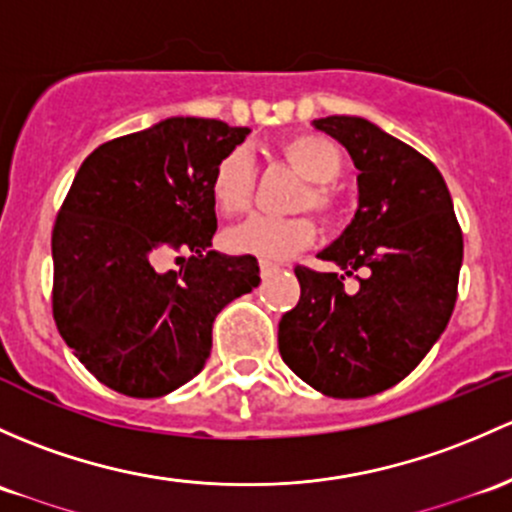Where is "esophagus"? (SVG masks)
<instances>
[{
    "mask_svg": "<svg viewBox=\"0 0 512 512\" xmlns=\"http://www.w3.org/2000/svg\"><path fill=\"white\" fill-rule=\"evenodd\" d=\"M279 270V265L277 262H270V260H260V272H262V277H270L272 272H277Z\"/></svg>",
    "mask_w": 512,
    "mask_h": 512,
    "instance_id": "34e87169",
    "label": "esophagus"
}]
</instances>
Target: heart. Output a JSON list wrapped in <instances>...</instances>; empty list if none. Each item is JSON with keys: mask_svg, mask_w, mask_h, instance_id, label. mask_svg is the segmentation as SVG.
I'll return each instance as SVG.
<instances>
[{"mask_svg": "<svg viewBox=\"0 0 512 512\" xmlns=\"http://www.w3.org/2000/svg\"><path fill=\"white\" fill-rule=\"evenodd\" d=\"M284 159L309 181L301 206L314 208L326 220H336V196L331 184L343 174V152L331 137L316 132L289 134L279 142ZM255 169L245 149H230L218 159L211 174V198L220 213L235 215L250 206ZM316 228L306 215L294 218H272V215H250L225 233V245L242 255L277 257L292 255L314 240Z\"/></svg>", "mask_w": 512, "mask_h": 512, "instance_id": "heart-1", "label": "heart"}]
</instances>
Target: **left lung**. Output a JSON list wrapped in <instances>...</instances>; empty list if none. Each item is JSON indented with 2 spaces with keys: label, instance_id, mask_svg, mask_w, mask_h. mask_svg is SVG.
Returning a JSON list of instances; mask_svg holds the SVG:
<instances>
[{
  "label": "left lung",
  "instance_id": "1",
  "mask_svg": "<svg viewBox=\"0 0 512 512\" xmlns=\"http://www.w3.org/2000/svg\"><path fill=\"white\" fill-rule=\"evenodd\" d=\"M314 127L351 154L358 208L319 252L341 272L294 270L301 297L279 321V353L314 390L355 400L400 383L439 341L464 238L444 176L417 149L363 117H321ZM348 276L358 288L345 287Z\"/></svg>",
  "mask_w": 512,
  "mask_h": 512
}]
</instances>
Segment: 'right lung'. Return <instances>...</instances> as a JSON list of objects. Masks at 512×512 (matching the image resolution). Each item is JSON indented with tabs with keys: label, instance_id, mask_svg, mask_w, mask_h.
Returning <instances> with one entry per match:
<instances>
[{
	"label": "right lung",
	"instance_id": "1",
	"mask_svg": "<svg viewBox=\"0 0 512 512\" xmlns=\"http://www.w3.org/2000/svg\"><path fill=\"white\" fill-rule=\"evenodd\" d=\"M247 127L169 117L80 164L51 235L53 319L102 385L161 397L196 378L213 321L260 284L252 255L211 250V174ZM181 254L179 271L158 265Z\"/></svg>",
	"mask_w": 512,
	"mask_h": 512
}]
</instances>
